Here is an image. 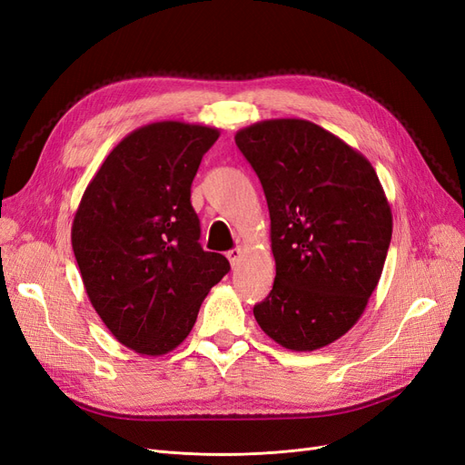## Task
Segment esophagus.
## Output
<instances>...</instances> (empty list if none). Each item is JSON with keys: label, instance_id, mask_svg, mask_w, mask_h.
<instances>
[{"label": "esophagus", "instance_id": "obj_1", "mask_svg": "<svg viewBox=\"0 0 465 465\" xmlns=\"http://www.w3.org/2000/svg\"><path fill=\"white\" fill-rule=\"evenodd\" d=\"M227 258H229V262H231V265H232V270H234V267L241 265V260H242V250H241V248H232V250H229V252H227Z\"/></svg>", "mask_w": 465, "mask_h": 465}]
</instances>
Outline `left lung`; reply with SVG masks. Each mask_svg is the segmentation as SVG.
<instances>
[{
    "label": "left lung",
    "mask_w": 465,
    "mask_h": 465,
    "mask_svg": "<svg viewBox=\"0 0 465 465\" xmlns=\"http://www.w3.org/2000/svg\"><path fill=\"white\" fill-rule=\"evenodd\" d=\"M234 142L272 219L275 281L256 322L285 349L326 347L359 322L382 275L391 241L382 184L367 157L308 120H263Z\"/></svg>",
    "instance_id": "obj_1"
}]
</instances>
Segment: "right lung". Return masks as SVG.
Returning <instances> with one entry per match:
<instances>
[{"mask_svg":"<svg viewBox=\"0 0 465 465\" xmlns=\"http://www.w3.org/2000/svg\"><path fill=\"white\" fill-rule=\"evenodd\" d=\"M219 130L147 124L110 151L83 193L72 246L89 301L116 340L145 357L192 331L229 260L200 246L192 180Z\"/></svg>","mask_w":465,"mask_h":465,"instance_id":"add662e5","label":"right lung"}]
</instances>
